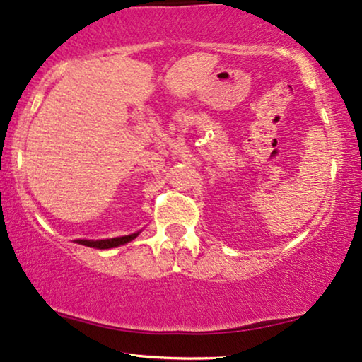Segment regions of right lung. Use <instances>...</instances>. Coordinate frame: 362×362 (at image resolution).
<instances>
[{
	"instance_id": "add662e5",
	"label": "right lung",
	"mask_w": 362,
	"mask_h": 362,
	"mask_svg": "<svg viewBox=\"0 0 362 362\" xmlns=\"http://www.w3.org/2000/svg\"><path fill=\"white\" fill-rule=\"evenodd\" d=\"M141 231H137V233H132V235H126V236H115V238H105V240H75V243L78 245H86V247H92V248H100V250H107V248H115V247H120V245H126L129 242H132L134 238H136L137 235H139Z\"/></svg>"
}]
</instances>
